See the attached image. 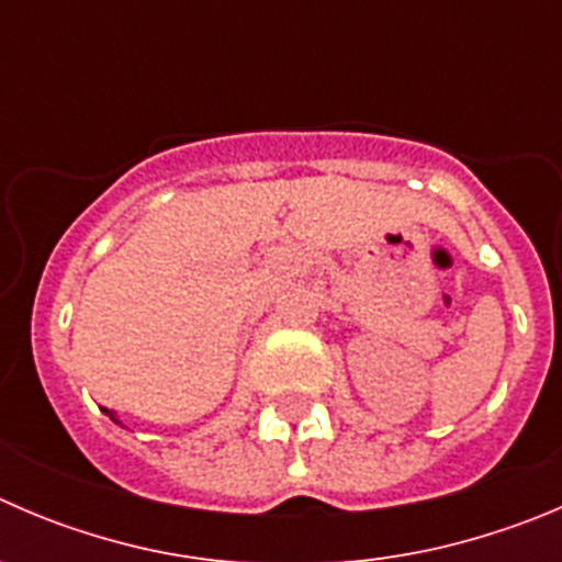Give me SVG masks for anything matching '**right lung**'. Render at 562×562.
I'll use <instances>...</instances> for the list:
<instances>
[{
  "instance_id": "right-lung-1",
  "label": "right lung",
  "mask_w": 562,
  "mask_h": 562,
  "mask_svg": "<svg viewBox=\"0 0 562 562\" xmlns=\"http://www.w3.org/2000/svg\"><path fill=\"white\" fill-rule=\"evenodd\" d=\"M101 411H104V414H106V416H110V419H112V422H115V425H121V422H117V416H115V414H112V411H106V408H101Z\"/></svg>"
}]
</instances>
